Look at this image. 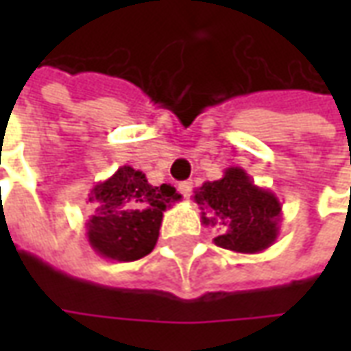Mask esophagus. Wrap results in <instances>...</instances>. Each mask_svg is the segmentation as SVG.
<instances>
[{"mask_svg": "<svg viewBox=\"0 0 351 351\" xmlns=\"http://www.w3.org/2000/svg\"><path fill=\"white\" fill-rule=\"evenodd\" d=\"M178 190H180V193H182L184 197L188 199L191 195V190H193V184H191L190 180H186V182H180V184H178Z\"/></svg>", "mask_w": 351, "mask_h": 351, "instance_id": "34e87169", "label": "esophagus"}]
</instances>
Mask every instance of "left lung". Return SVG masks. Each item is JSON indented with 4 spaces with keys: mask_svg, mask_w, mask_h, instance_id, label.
I'll use <instances>...</instances> for the list:
<instances>
[{
    "mask_svg": "<svg viewBox=\"0 0 351 351\" xmlns=\"http://www.w3.org/2000/svg\"><path fill=\"white\" fill-rule=\"evenodd\" d=\"M193 201L205 226H221L214 239L220 248L237 254H259L276 243L282 205L271 190L254 184L241 167H228L223 176L195 190Z\"/></svg>",
    "mask_w": 351,
    "mask_h": 351,
    "instance_id": "8db88e82",
    "label": "left lung"
}]
</instances>
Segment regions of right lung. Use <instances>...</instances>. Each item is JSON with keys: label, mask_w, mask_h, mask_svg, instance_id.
I'll return each instance as SVG.
<instances>
[{"label": "right lung", "mask_w": 351, "mask_h": 351, "mask_svg": "<svg viewBox=\"0 0 351 351\" xmlns=\"http://www.w3.org/2000/svg\"><path fill=\"white\" fill-rule=\"evenodd\" d=\"M182 199L171 186H152L143 171L123 165L92 188L97 210L86 221L88 243L101 258L137 261L154 250L163 213Z\"/></svg>", "instance_id": "right-lung-1"}]
</instances>
